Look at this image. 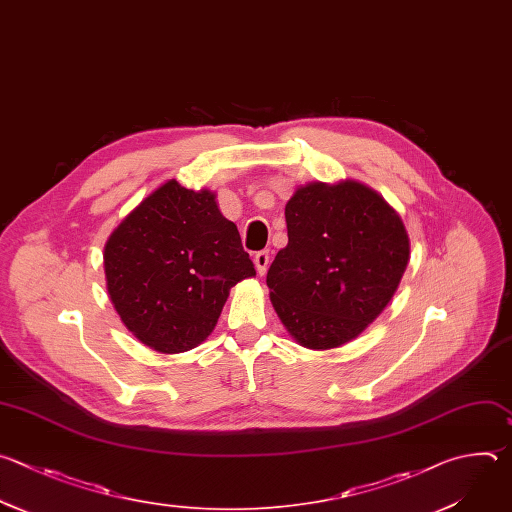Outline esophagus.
Returning a JSON list of instances; mask_svg holds the SVG:
<instances>
[{"mask_svg": "<svg viewBox=\"0 0 512 512\" xmlns=\"http://www.w3.org/2000/svg\"><path fill=\"white\" fill-rule=\"evenodd\" d=\"M255 267H257V273L259 275H263L265 271H267V267H269V251H259V253H255Z\"/></svg>", "mask_w": 512, "mask_h": 512, "instance_id": "34e87169", "label": "esophagus"}]
</instances>
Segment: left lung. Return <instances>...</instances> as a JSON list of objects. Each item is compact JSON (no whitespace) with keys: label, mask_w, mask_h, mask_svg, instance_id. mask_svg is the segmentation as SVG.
<instances>
[{"label":"left lung","mask_w":512,"mask_h":512,"mask_svg":"<svg viewBox=\"0 0 512 512\" xmlns=\"http://www.w3.org/2000/svg\"><path fill=\"white\" fill-rule=\"evenodd\" d=\"M285 221L289 243L267 271L273 307L301 346H342L396 293L410 259L404 223L360 183L301 187Z\"/></svg>","instance_id":"obj_1"}]
</instances>
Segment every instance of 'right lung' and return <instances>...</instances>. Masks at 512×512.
I'll return each instance as SVG.
<instances>
[{"label": "right lung", "instance_id": "obj_1", "mask_svg": "<svg viewBox=\"0 0 512 512\" xmlns=\"http://www.w3.org/2000/svg\"><path fill=\"white\" fill-rule=\"evenodd\" d=\"M104 271L124 325L148 348L181 354L205 342L255 265L213 193L168 181L114 229Z\"/></svg>", "mask_w": 512, "mask_h": 512}]
</instances>
